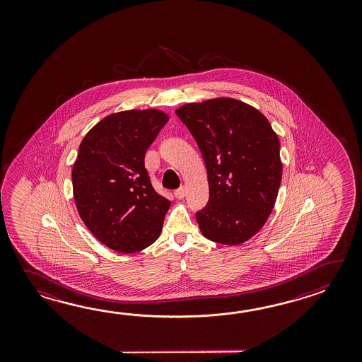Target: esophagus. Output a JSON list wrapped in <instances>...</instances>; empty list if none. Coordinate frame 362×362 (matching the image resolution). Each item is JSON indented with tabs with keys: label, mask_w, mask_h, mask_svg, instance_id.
Wrapping results in <instances>:
<instances>
[{
	"label": "esophagus",
	"mask_w": 362,
	"mask_h": 362,
	"mask_svg": "<svg viewBox=\"0 0 362 362\" xmlns=\"http://www.w3.org/2000/svg\"><path fill=\"white\" fill-rule=\"evenodd\" d=\"M185 194H186V189H185L184 186H181V187H178L177 190L175 192V197H176L177 199H184Z\"/></svg>",
	"instance_id": "1"
}]
</instances>
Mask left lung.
I'll return each mask as SVG.
<instances>
[{
    "instance_id": "1",
    "label": "left lung",
    "mask_w": 362,
    "mask_h": 362,
    "mask_svg": "<svg viewBox=\"0 0 362 362\" xmlns=\"http://www.w3.org/2000/svg\"><path fill=\"white\" fill-rule=\"evenodd\" d=\"M199 147L209 199L195 214L216 243L246 242L267 223L282 178L279 139L259 110L233 98L187 103L176 110Z\"/></svg>"
}]
</instances>
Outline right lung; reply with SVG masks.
I'll return each mask as SVG.
<instances>
[{
    "label": "right lung",
    "mask_w": 362,
    "mask_h": 362,
    "mask_svg": "<svg viewBox=\"0 0 362 362\" xmlns=\"http://www.w3.org/2000/svg\"><path fill=\"white\" fill-rule=\"evenodd\" d=\"M168 119L154 108L111 114L78 147L72 168L78 215L93 235L116 252H139L162 231L170 202L155 192L145 154Z\"/></svg>",
    "instance_id": "obj_1"
}]
</instances>
